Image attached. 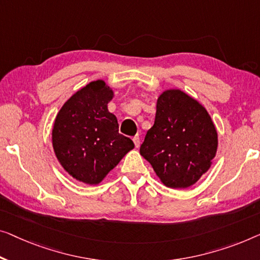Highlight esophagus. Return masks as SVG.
<instances>
[{"label":"esophagus","instance_id":"1","mask_svg":"<svg viewBox=\"0 0 260 260\" xmlns=\"http://www.w3.org/2000/svg\"><path fill=\"white\" fill-rule=\"evenodd\" d=\"M133 142H134V145H135V147H138L140 146V138H139V135H135V137L133 138Z\"/></svg>","mask_w":260,"mask_h":260}]
</instances>
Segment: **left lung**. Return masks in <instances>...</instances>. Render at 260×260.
<instances>
[{
  "label": "left lung",
  "instance_id": "obj_1",
  "mask_svg": "<svg viewBox=\"0 0 260 260\" xmlns=\"http://www.w3.org/2000/svg\"><path fill=\"white\" fill-rule=\"evenodd\" d=\"M216 150L217 132L207 110L180 90L162 93L140 147L162 183L190 187L210 168Z\"/></svg>",
  "mask_w": 260,
  "mask_h": 260
}]
</instances>
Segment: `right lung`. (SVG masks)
Wrapping results in <instances>:
<instances>
[{"instance_id": "right-lung-1", "label": "right lung", "mask_w": 260, "mask_h": 260, "mask_svg": "<svg viewBox=\"0 0 260 260\" xmlns=\"http://www.w3.org/2000/svg\"><path fill=\"white\" fill-rule=\"evenodd\" d=\"M113 92L103 80L76 92L57 114L52 146L60 165L76 180L98 184L134 148L119 133L114 114L107 110Z\"/></svg>"}]
</instances>
